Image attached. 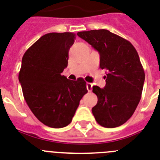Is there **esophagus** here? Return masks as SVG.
<instances>
[{
	"label": "esophagus",
	"mask_w": 160,
	"mask_h": 160,
	"mask_svg": "<svg viewBox=\"0 0 160 160\" xmlns=\"http://www.w3.org/2000/svg\"><path fill=\"white\" fill-rule=\"evenodd\" d=\"M92 87H93V84H92L91 83H87L86 88H87V89H88V91H91Z\"/></svg>",
	"instance_id": "34e87169"
}]
</instances>
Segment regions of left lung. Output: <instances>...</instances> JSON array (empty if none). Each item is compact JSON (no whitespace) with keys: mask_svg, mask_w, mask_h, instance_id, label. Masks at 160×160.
I'll use <instances>...</instances> for the list:
<instances>
[{"mask_svg":"<svg viewBox=\"0 0 160 160\" xmlns=\"http://www.w3.org/2000/svg\"><path fill=\"white\" fill-rule=\"evenodd\" d=\"M77 35L99 52L101 69L108 71L103 89L93 86L98 102L92 108L96 122L107 128L122 125L134 113L145 81V71L134 46L107 29Z\"/></svg>","mask_w":160,"mask_h":160,"instance_id":"left-lung-1","label":"left lung"}]
</instances>
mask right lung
Returning a JSON list of instances; mask_svg holds the SVG:
<instances>
[{
    "label": "right lung",
    "instance_id": "obj_1",
    "mask_svg": "<svg viewBox=\"0 0 160 160\" xmlns=\"http://www.w3.org/2000/svg\"><path fill=\"white\" fill-rule=\"evenodd\" d=\"M73 33H47L26 51L19 80L28 108L44 125L67 127L80 99L88 92L83 78L68 80L62 73L67 67Z\"/></svg>",
    "mask_w": 160,
    "mask_h": 160
}]
</instances>
